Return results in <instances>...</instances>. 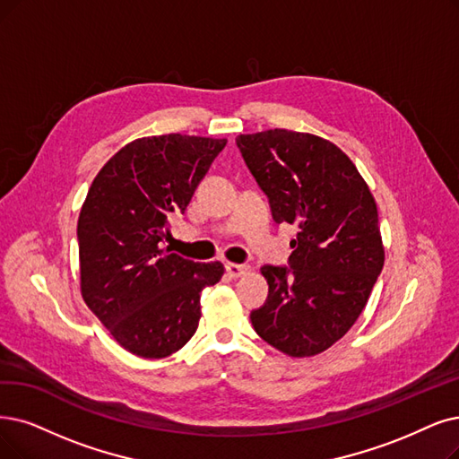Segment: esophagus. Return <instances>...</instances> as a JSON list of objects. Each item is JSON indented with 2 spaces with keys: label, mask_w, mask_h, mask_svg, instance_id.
Masks as SVG:
<instances>
[{
  "label": "esophagus",
  "mask_w": 459,
  "mask_h": 459,
  "mask_svg": "<svg viewBox=\"0 0 459 459\" xmlns=\"http://www.w3.org/2000/svg\"><path fill=\"white\" fill-rule=\"evenodd\" d=\"M248 271V265H239V264H226V273L231 279H239Z\"/></svg>",
  "instance_id": "34e87169"
}]
</instances>
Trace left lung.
I'll use <instances>...</instances> for the list:
<instances>
[{
	"mask_svg": "<svg viewBox=\"0 0 459 459\" xmlns=\"http://www.w3.org/2000/svg\"><path fill=\"white\" fill-rule=\"evenodd\" d=\"M277 224H296L288 265H264L269 293L250 313L265 342L316 356L354 325L384 265L378 212L352 160L322 137L267 130L235 139Z\"/></svg>",
	"mask_w": 459,
	"mask_h": 459,
	"instance_id": "obj_1",
	"label": "left lung"
}]
</instances>
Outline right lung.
Here are the masks:
<instances>
[{
    "mask_svg": "<svg viewBox=\"0 0 459 459\" xmlns=\"http://www.w3.org/2000/svg\"><path fill=\"white\" fill-rule=\"evenodd\" d=\"M226 139L154 135L127 143L88 190L77 239L81 291L115 341L141 358L180 351L201 318V290L224 274L161 248Z\"/></svg>",
    "mask_w": 459,
    "mask_h": 459,
    "instance_id": "1",
    "label": "right lung"
}]
</instances>
